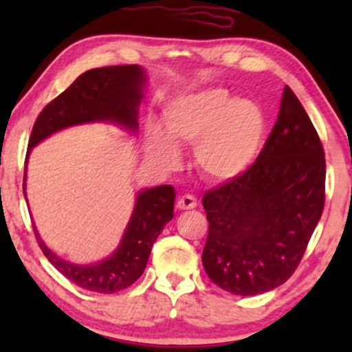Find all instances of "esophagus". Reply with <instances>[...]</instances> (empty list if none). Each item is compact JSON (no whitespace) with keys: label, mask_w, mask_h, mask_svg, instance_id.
<instances>
[{"label":"esophagus","mask_w":352,"mask_h":352,"mask_svg":"<svg viewBox=\"0 0 352 352\" xmlns=\"http://www.w3.org/2000/svg\"><path fill=\"white\" fill-rule=\"evenodd\" d=\"M177 208L179 210H192L197 206V199L192 195H181L179 199H177Z\"/></svg>","instance_id":"1"}]
</instances>
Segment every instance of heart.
I'll return each mask as SVG.
<instances>
[{"label":"heart","instance_id":"b5f03b06","mask_svg":"<svg viewBox=\"0 0 352 352\" xmlns=\"http://www.w3.org/2000/svg\"><path fill=\"white\" fill-rule=\"evenodd\" d=\"M165 136L148 134V152L165 168L179 160L175 147L194 146L195 168L205 179L226 182L252 165L261 146L264 118L258 105L234 100L228 91L210 88L184 96L163 113Z\"/></svg>","mask_w":352,"mask_h":352}]
</instances>
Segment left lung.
Wrapping results in <instances>:
<instances>
[{
	"label": "left lung",
	"mask_w": 352,
	"mask_h": 352,
	"mask_svg": "<svg viewBox=\"0 0 352 352\" xmlns=\"http://www.w3.org/2000/svg\"><path fill=\"white\" fill-rule=\"evenodd\" d=\"M205 272L223 290L254 296L285 283L301 263L325 204V153L285 86L256 162L204 195Z\"/></svg>",
	"instance_id": "1"
}]
</instances>
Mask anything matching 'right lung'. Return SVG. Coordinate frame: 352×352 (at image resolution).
<instances>
[{
    "label": "right lung",
    "mask_w": 352,
    "mask_h": 352,
    "mask_svg": "<svg viewBox=\"0 0 352 352\" xmlns=\"http://www.w3.org/2000/svg\"><path fill=\"white\" fill-rule=\"evenodd\" d=\"M146 75L139 65H113L81 74L64 93L52 99L33 124L28 153L52 133L89 122H115L136 131L138 109L142 99ZM25 195V175H23ZM175 189L158 186L138 195L133 216L123 240L112 256L98 264L78 266L56 256L35 235L41 252L62 276L85 290L115 293L133 285L142 276L152 245L163 226L173 218Z\"/></svg>",
    "instance_id": "1"
}]
</instances>
